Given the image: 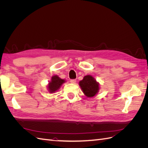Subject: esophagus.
I'll return each instance as SVG.
<instances>
[{"label":"esophagus","instance_id":"esophagus-1","mask_svg":"<svg viewBox=\"0 0 148 148\" xmlns=\"http://www.w3.org/2000/svg\"><path fill=\"white\" fill-rule=\"evenodd\" d=\"M76 82H77V80H76V79H71L70 80V83H72V84H75Z\"/></svg>","mask_w":148,"mask_h":148}]
</instances>
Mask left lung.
<instances>
[{"label":"left lung","instance_id":"8db88e82","mask_svg":"<svg viewBox=\"0 0 148 148\" xmlns=\"http://www.w3.org/2000/svg\"><path fill=\"white\" fill-rule=\"evenodd\" d=\"M84 95L88 97L96 96L99 90V83L91 75H86L79 82Z\"/></svg>","mask_w":148,"mask_h":148}]
</instances>
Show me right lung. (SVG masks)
I'll return each instance as SVG.
<instances>
[{
    "mask_svg": "<svg viewBox=\"0 0 148 148\" xmlns=\"http://www.w3.org/2000/svg\"><path fill=\"white\" fill-rule=\"evenodd\" d=\"M65 82V80L61 79L57 75H53L51 78V80L47 85V89L50 93H53L58 91L62 84Z\"/></svg>",
    "mask_w": 148,
    "mask_h": 148,
    "instance_id": "right-lung-1",
    "label": "right lung"
}]
</instances>
